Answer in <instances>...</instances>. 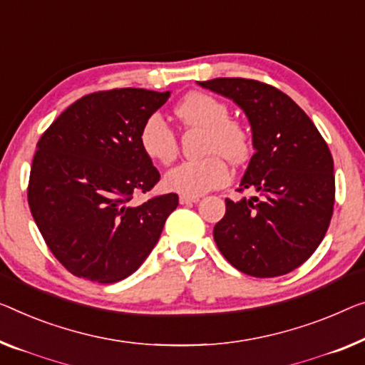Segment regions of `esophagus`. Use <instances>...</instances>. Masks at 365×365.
I'll return each instance as SVG.
<instances>
[{"label": "esophagus", "instance_id": "34e87169", "mask_svg": "<svg viewBox=\"0 0 365 365\" xmlns=\"http://www.w3.org/2000/svg\"><path fill=\"white\" fill-rule=\"evenodd\" d=\"M197 201H200V197H190V195H180V203L182 205L197 203Z\"/></svg>", "mask_w": 365, "mask_h": 365}]
</instances>
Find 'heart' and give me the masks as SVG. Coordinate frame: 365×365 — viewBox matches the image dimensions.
Wrapping results in <instances>:
<instances>
[{
    "label": "heart",
    "instance_id": "obj_1",
    "mask_svg": "<svg viewBox=\"0 0 365 365\" xmlns=\"http://www.w3.org/2000/svg\"><path fill=\"white\" fill-rule=\"evenodd\" d=\"M177 116L187 126L205 128L206 155L198 160H185L165 173L164 183L172 192L198 197L226 185L231 178L227 160L241 164L251 152L247 129L230 118V108L220 98L208 93H190L175 108ZM144 154L159 164H170L178 154V139L159 113L145 119L139 133Z\"/></svg>",
    "mask_w": 365,
    "mask_h": 365
}]
</instances>
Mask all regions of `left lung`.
I'll return each instance as SVG.
<instances>
[{
	"label": "left lung",
	"mask_w": 365,
	"mask_h": 365,
	"mask_svg": "<svg viewBox=\"0 0 365 365\" xmlns=\"http://www.w3.org/2000/svg\"><path fill=\"white\" fill-rule=\"evenodd\" d=\"M231 98L252 128V155L241 187L252 198H226L213 237L227 262L251 277L285 275L312 255L334 208L328 144L300 106L275 86L251 78L198 81Z\"/></svg>",
	"instance_id": "obj_1"
}]
</instances>
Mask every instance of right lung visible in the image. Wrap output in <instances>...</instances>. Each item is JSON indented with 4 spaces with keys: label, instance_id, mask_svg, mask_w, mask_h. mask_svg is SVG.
Returning <instances> with one entry per match:
<instances>
[{
    "label": "right lung",
    "instance_id": "1",
    "mask_svg": "<svg viewBox=\"0 0 365 365\" xmlns=\"http://www.w3.org/2000/svg\"><path fill=\"white\" fill-rule=\"evenodd\" d=\"M170 91L114 88L70 105L37 143L27 201L46 241L70 274L114 284L140 267L159 241L177 193L135 205L160 180L139 144L145 119Z\"/></svg>",
    "mask_w": 365,
    "mask_h": 365
}]
</instances>
